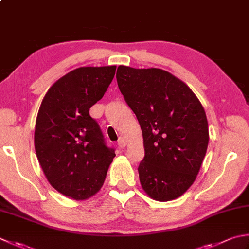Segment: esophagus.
Listing matches in <instances>:
<instances>
[{
	"mask_svg": "<svg viewBox=\"0 0 249 249\" xmlns=\"http://www.w3.org/2000/svg\"><path fill=\"white\" fill-rule=\"evenodd\" d=\"M118 145H119V148H121V149L125 148L126 147V141L123 138H120L119 141H118Z\"/></svg>",
	"mask_w": 249,
	"mask_h": 249,
	"instance_id": "esophagus-1",
	"label": "esophagus"
}]
</instances>
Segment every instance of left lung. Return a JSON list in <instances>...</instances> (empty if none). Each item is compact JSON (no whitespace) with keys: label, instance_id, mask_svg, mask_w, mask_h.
<instances>
[{"label":"left lung","instance_id":"obj_1","mask_svg":"<svg viewBox=\"0 0 249 249\" xmlns=\"http://www.w3.org/2000/svg\"><path fill=\"white\" fill-rule=\"evenodd\" d=\"M116 81L142 130L141 187L155 201L181 196L196 180L207 151L203 106L190 87L162 69L120 66Z\"/></svg>","mask_w":249,"mask_h":249}]
</instances>
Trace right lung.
<instances>
[{"mask_svg": "<svg viewBox=\"0 0 249 249\" xmlns=\"http://www.w3.org/2000/svg\"><path fill=\"white\" fill-rule=\"evenodd\" d=\"M115 69L81 67L67 73L48 89L38 110L34 131L38 163L51 186L73 199H86L99 191L115 157L89 115Z\"/></svg>", "mask_w": 249, "mask_h": 249, "instance_id": "right-lung-1", "label": "right lung"}]
</instances>
